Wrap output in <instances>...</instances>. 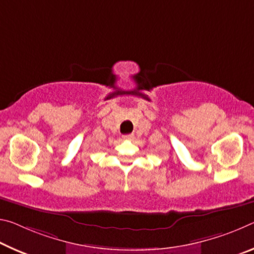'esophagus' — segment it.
<instances>
[{
	"instance_id": "obj_1",
	"label": "esophagus",
	"mask_w": 254,
	"mask_h": 254,
	"mask_svg": "<svg viewBox=\"0 0 254 254\" xmlns=\"http://www.w3.org/2000/svg\"><path fill=\"white\" fill-rule=\"evenodd\" d=\"M123 138H124V139H132V138H134V135H132V134L124 135V136H123Z\"/></svg>"
}]
</instances>
